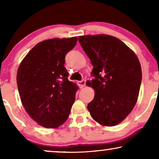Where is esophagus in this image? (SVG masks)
Wrapping results in <instances>:
<instances>
[{"mask_svg": "<svg viewBox=\"0 0 159 159\" xmlns=\"http://www.w3.org/2000/svg\"><path fill=\"white\" fill-rule=\"evenodd\" d=\"M85 80H81V81H79V82H77V84H78V85H79V87L80 88H84V86H85Z\"/></svg>", "mask_w": 159, "mask_h": 159, "instance_id": "34e87169", "label": "esophagus"}]
</instances>
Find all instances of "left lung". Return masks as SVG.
<instances>
[{"label": "left lung", "mask_w": 159, "mask_h": 159, "mask_svg": "<svg viewBox=\"0 0 159 159\" xmlns=\"http://www.w3.org/2000/svg\"><path fill=\"white\" fill-rule=\"evenodd\" d=\"M78 40L93 66L95 90L88 103L90 116L102 125L112 127L133 109L142 80L141 66L135 53L122 41L108 34L79 36Z\"/></svg>", "instance_id": "obj_1"}]
</instances>
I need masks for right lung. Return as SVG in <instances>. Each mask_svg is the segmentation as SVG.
Returning <instances> with one entry per match:
<instances>
[{"label":"right lung","mask_w":159,"mask_h":159,"mask_svg":"<svg viewBox=\"0 0 159 159\" xmlns=\"http://www.w3.org/2000/svg\"><path fill=\"white\" fill-rule=\"evenodd\" d=\"M77 38L39 43L21 62L16 82L21 101L31 118L45 128H57L68 119L78 88L69 81L65 56Z\"/></svg>","instance_id":"1"}]
</instances>
